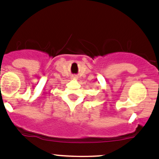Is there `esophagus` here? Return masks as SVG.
Masks as SVG:
<instances>
[{"mask_svg": "<svg viewBox=\"0 0 159 159\" xmlns=\"http://www.w3.org/2000/svg\"><path fill=\"white\" fill-rule=\"evenodd\" d=\"M73 79H77V77L76 76H72Z\"/></svg>", "mask_w": 159, "mask_h": 159, "instance_id": "34e87169", "label": "esophagus"}]
</instances>
